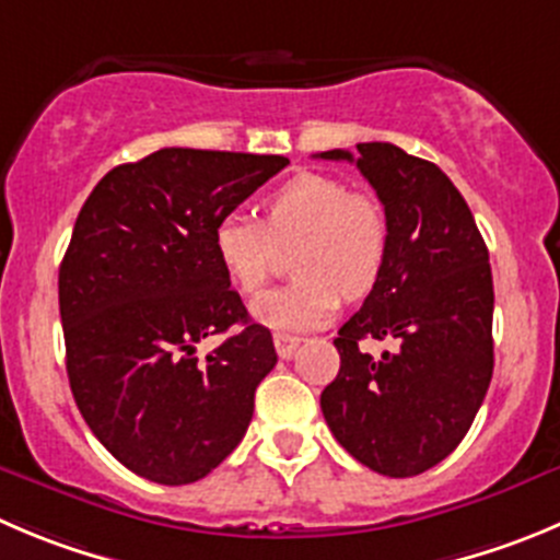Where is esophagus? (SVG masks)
<instances>
[{
	"label": "esophagus",
	"instance_id": "esophagus-1",
	"mask_svg": "<svg viewBox=\"0 0 560 560\" xmlns=\"http://www.w3.org/2000/svg\"><path fill=\"white\" fill-rule=\"evenodd\" d=\"M296 346H300V338H296V335H285V332L275 335V349L283 360H291V357H294Z\"/></svg>",
	"mask_w": 560,
	"mask_h": 560
}]
</instances>
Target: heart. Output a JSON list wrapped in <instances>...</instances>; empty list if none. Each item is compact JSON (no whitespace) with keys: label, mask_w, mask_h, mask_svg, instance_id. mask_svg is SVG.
I'll return each mask as SVG.
<instances>
[{"label":"heart","mask_w":560,"mask_h":560,"mask_svg":"<svg viewBox=\"0 0 560 560\" xmlns=\"http://www.w3.org/2000/svg\"><path fill=\"white\" fill-rule=\"evenodd\" d=\"M228 283L244 296L258 294L275 271L277 249H291L289 285L260 296L255 322L280 332L327 324L340 296H365L387 264L390 222L369 191H351L332 175L302 173L264 200V222L228 211L211 233Z\"/></svg>","instance_id":"b5f03b06"}]
</instances>
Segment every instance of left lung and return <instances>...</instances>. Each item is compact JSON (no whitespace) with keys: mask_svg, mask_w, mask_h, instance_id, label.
<instances>
[{"mask_svg":"<svg viewBox=\"0 0 560 560\" xmlns=\"http://www.w3.org/2000/svg\"><path fill=\"white\" fill-rule=\"evenodd\" d=\"M354 162L385 206L390 249L380 283L338 329L340 371L322 393L329 431L360 465L420 476L465 440L492 382L489 253L448 175L390 142H360ZM365 337L390 339L376 361Z\"/></svg>","mask_w":560,"mask_h":560,"instance_id":"1","label":"left lung"}]
</instances>
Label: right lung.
<instances>
[{
	"mask_svg": "<svg viewBox=\"0 0 560 560\" xmlns=\"http://www.w3.org/2000/svg\"><path fill=\"white\" fill-rule=\"evenodd\" d=\"M285 164L162 148L109 170L79 211L60 264L68 382L98 443L148 481H200L253 420L277 351L231 291L211 233ZM231 326L196 357L200 339Z\"/></svg>",
	"mask_w": 560,
	"mask_h": 560,
	"instance_id": "obj_1",
	"label": "right lung"
}]
</instances>
